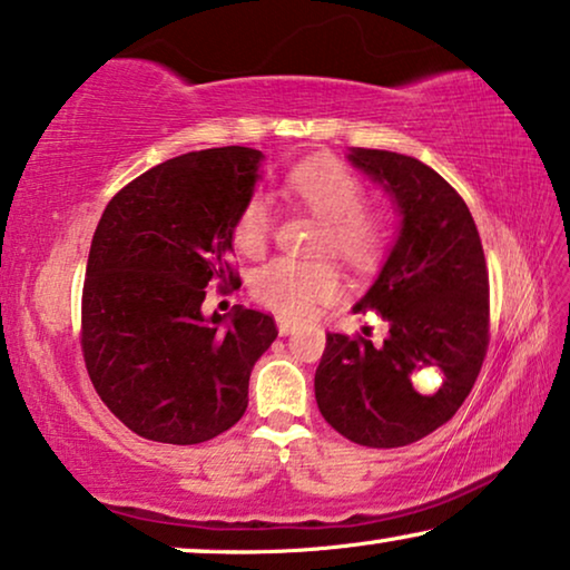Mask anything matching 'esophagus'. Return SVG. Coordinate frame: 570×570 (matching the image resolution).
Listing matches in <instances>:
<instances>
[{"mask_svg":"<svg viewBox=\"0 0 570 570\" xmlns=\"http://www.w3.org/2000/svg\"><path fill=\"white\" fill-rule=\"evenodd\" d=\"M276 325H278V333H282V335H288L294 331V323H292V320H286V317H278Z\"/></svg>","mask_w":570,"mask_h":570,"instance_id":"34e87169","label":"esophagus"}]
</instances>
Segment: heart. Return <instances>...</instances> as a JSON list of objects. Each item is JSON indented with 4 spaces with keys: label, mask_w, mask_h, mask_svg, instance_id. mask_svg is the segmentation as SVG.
<instances>
[{
    "label": "heart",
    "mask_w": 570,
    "mask_h": 570,
    "mask_svg": "<svg viewBox=\"0 0 570 570\" xmlns=\"http://www.w3.org/2000/svg\"><path fill=\"white\" fill-rule=\"evenodd\" d=\"M286 194L325 222L320 250L354 266H364L380 253L382 227L376 216L364 212V186L348 167L335 159H312L288 173ZM268 235L271 204L263 194H253L239 208L232 237L239 250L255 255L266 247ZM253 294L284 317H307L338 294V276L327 263L276 258L255 271Z\"/></svg>",
    "instance_id": "1"
}]
</instances>
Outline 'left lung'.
I'll use <instances>...</instances> for the list:
<instances>
[{"label": "left lung", "instance_id": "1", "mask_svg": "<svg viewBox=\"0 0 570 570\" xmlns=\"http://www.w3.org/2000/svg\"><path fill=\"white\" fill-rule=\"evenodd\" d=\"M348 163L390 196L400 216L395 245L354 309H376L390 333H327L315 372L323 419L351 442L392 449L419 442L460 411L488 348V271L468 204L421 159L387 149L348 151ZM423 365L443 372L434 396L412 390Z\"/></svg>", "mask_w": 570, "mask_h": 570}]
</instances>
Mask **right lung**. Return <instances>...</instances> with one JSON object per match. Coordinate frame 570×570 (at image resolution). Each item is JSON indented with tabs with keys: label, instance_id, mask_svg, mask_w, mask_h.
<instances>
[{
	"label": "right lung",
	"instance_id": "obj_1",
	"mask_svg": "<svg viewBox=\"0 0 570 570\" xmlns=\"http://www.w3.org/2000/svg\"><path fill=\"white\" fill-rule=\"evenodd\" d=\"M261 163L250 147L167 159L118 190L95 229L85 364L110 413L151 442L202 444L235 426L253 366L278 335L263 312H202L208 284L239 282L232 229Z\"/></svg>",
	"mask_w": 570,
	"mask_h": 570
}]
</instances>
